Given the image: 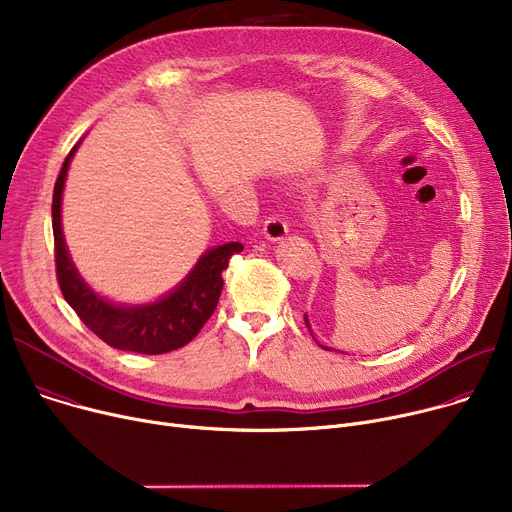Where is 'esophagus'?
Wrapping results in <instances>:
<instances>
[{
	"mask_svg": "<svg viewBox=\"0 0 512 512\" xmlns=\"http://www.w3.org/2000/svg\"><path fill=\"white\" fill-rule=\"evenodd\" d=\"M262 233H264V238H266V240H270V242H279V240H283L285 235L289 233V227H287V223L283 221V217H279V215H272V217H268V219L264 221Z\"/></svg>",
	"mask_w": 512,
	"mask_h": 512,
	"instance_id": "34e87169",
	"label": "esophagus"
}]
</instances>
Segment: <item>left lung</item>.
Returning <instances> with one entry per match:
<instances>
[{
	"instance_id": "8db88e82",
	"label": "left lung",
	"mask_w": 512,
	"mask_h": 512,
	"mask_svg": "<svg viewBox=\"0 0 512 512\" xmlns=\"http://www.w3.org/2000/svg\"><path fill=\"white\" fill-rule=\"evenodd\" d=\"M305 324H307V328H311V326H309V320H307V316H305ZM309 332H311V330H309ZM320 346H322V344H320ZM322 348H326V346H322ZM326 350H330V348H326Z\"/></svg>"
}]
</instances>
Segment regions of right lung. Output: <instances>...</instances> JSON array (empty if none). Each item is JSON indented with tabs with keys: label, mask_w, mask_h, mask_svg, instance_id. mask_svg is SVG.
Here are the masks:
<instances>
[{
	"label": "right lung",
	"mask_w": 512,
	"mask_h": 512,
	"mask_svg": "<svg viewBox=\"0 0 512 512\" xmlns=\"http://www.w3.org/2000/svg\"><path fill=\"white\" fill-rule=\"evenodd\" d=\"M82 141H77L65 157L61 174L53 190V235H55V266L57 281L65 301L73 307L80 320L106 344L141 352V355H164V352L188 344L207 320L213 316L221 289L223 270L229 258L244 250L240 242H229L207 250L192 270L164 297L141 305L112 303L96 293L77 272L63 235L61 201L69 164Z\"/></svg>",
	"instance_id": "add662e5"
}]
</instances>
